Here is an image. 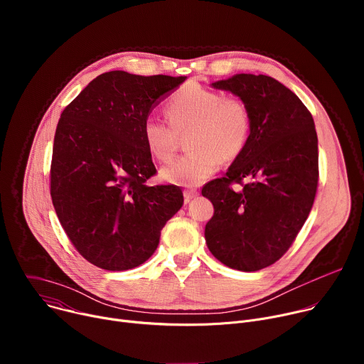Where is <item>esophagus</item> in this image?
I'll return each instance as SVG.
<instances>
[{
  "label": "esophagus",
  "mask_w": 364,
  "mask_h": 364,
  "mask_svg": "<svg viewBox=\"0 0 364 364\" xmlns=\"http://www.w3.org/2000/svg\"><path fill=\"white\" fill-rule=\"evenodd\" d=\"M197 196H198L197 190H193V188L184 190V201H186V203H188L191 198H194V197H197Z\"/></svg>",
  "instance_id": "34e87169"
}]
</instances>
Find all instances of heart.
Listing matches in <instances>:
<instances>
[{
  "label": "heart",
  "instance_id": "1",
  "mask_svg": "<svg viewBox=\"0 0 364 364\" xmlns=\"http://www.w3.org/2000/svg\"><path fill=\"white\" fill-rule=\"evenodd\" d=\"M168 122L149 117L142 124L146 149L159 161L176 154L180 136L187 135L183 157L161 168L163 181L180 187H196L216 173L225 160H233L245 149L252 117L246 103L236 96L198 85H187L166 103Z\"/></svg>",
  "mask_w": 364,
  "mask_h": 364
}]
</instances>
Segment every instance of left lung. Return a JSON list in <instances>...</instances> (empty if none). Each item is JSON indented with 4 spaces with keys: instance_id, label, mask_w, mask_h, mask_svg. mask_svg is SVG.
Returning <instances> with one entry per match:
<instances>
[{
    "instance_id": "1",
    "label": "left lung",
    "mask_w": 364,
    "mask_h": 364,
    "mask_svg": "<svg viewBox=\"0 0 364 364\" xmlns=\"http://www.w3.org/2000/svg\"><path fill=\"white\" fill-rule=\"evenodd\" d=\"M212 86L246 103L252 128L226 176L201 190L215 207L205 243L226 267L253 272L278 261L311 212L318 186V138L301 99L274 77L240 73ZM246 176L252 181L243 185ZM233 183L242 188L235 191Z\"/></svg>"
}]
</instances>
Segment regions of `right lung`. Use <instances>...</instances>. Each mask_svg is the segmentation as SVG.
I'll use <instances>...</instances> for the list:
<instances>
[{"label": "right lung", "mask_w": 364, "mask_h": 364, "mask_svg": "<svg viewBox=\"0 0 364 364\" xmlns=\"http://www.w3.org/2000/svg\"><path fill=\"white\" fill-rule=\"evenodd\" d=\"M186 79L107 72L62 112L50 194L70 242L97 268L127 271L144 264L181 209L180 187L146 184L157 170L142 124Z\"/></svg>", "instance_id": "obj_1"}]
</instances>
